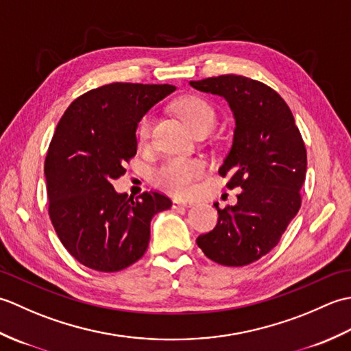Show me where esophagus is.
<instances>
[{
  "label": "esophagus",
  "instance_id": "esophagus-1",
  "mask_svg": "<svg viewBox=\"0 0 351 351\" xmlns=\"http://www.w3.org/2000/svg\"><path fill=\"white\" fill-rule=\"evenodd\" d=\"M171 206H173L175 210H178V208H190V206H193V202H189V200H182V199L175 197L173 200H171Z\"/></svg>",
  "mask_w": 351,
  "mask_h": 351
}]
</instances>
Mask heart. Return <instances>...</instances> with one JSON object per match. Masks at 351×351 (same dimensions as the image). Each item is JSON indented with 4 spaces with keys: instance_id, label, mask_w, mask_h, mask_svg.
Listing matches in <instances>:
<instances>
[{
    "instance_id": "1",
    "label": "heart",
    "mask_w": 351,
    "mask_h": 351,
    "mask_svg": "<svg viewBox=\"0 0 351 351\" xmlns=\"http://www.w3.org/2000/svg\"><path fill=\"white\" fill-rule=\"evenodd\" d=\"M176 113L190 131H195L202 126L213 128L215 125V111L206 101L187 96L176 104ZM151 131V116H146L140 123L138 136L146 140ZM205 173V164L196 158L187 156H170L161 162L160 167L154 171V181L162 190H167L175 195H190L195 190L196 182Z\"/></svg>"
}]
</instances>
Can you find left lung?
<instances>
[{
    "mask_svg": "<svg viewBox=\"0 0 351 351\" xmlns=\"http://www.w3.org/2000/svg\"><path fill=\"white\" fill-rule=\"evenodd\" d=\"M190 86L220 96L232 111V145L219 173L230 175L229 189L241 187L235 205L214 204L217 225L196 243L214 263L247 265L279 243L299 213L306 149L287 102L268 86L232 73Z\"/></svg>",
    "mask_w": 351,
    "mask_h": 351,
    "instance_id": "left-lung-1",
    "label": "left lung"
}]
</instances>
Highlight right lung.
Here are the masks:
<instances>
[{
	"label": "right lung",
	"instance_id": "obj_1",
	"mask_svg": "<svg viewBox=\"0 0 351 351\" xmlns=\"http://www.w3.org/2000/svg\"><path fill=\"white\" fill-rule=\"evenodd\" d=\"M170 84L113 83L81 95L64 111L45 160L49 217L62 244L96 271H119L145 255L151 220L171 200L156 191L134 200L114 180L137 152V126Z\"/></svg>",
	"mask_w": 351,
	"mask_h": 351
}]
</instances>
